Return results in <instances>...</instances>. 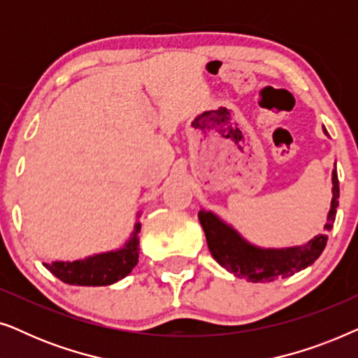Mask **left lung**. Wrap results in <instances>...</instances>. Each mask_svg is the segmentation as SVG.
Returning a JSON list of instances; mask_svg holds the SVG:
<instances>
[{"label": "left lung", "mask_w": 358, "mask_h": 358, "mask_svg": "<svg viewBox=\"0 0 358 358\" xmlns=\"http://www.w3.org/2000/svg\"><path fill=\"white\" fill-rule=\"evenodd\" d=\"M327 135V130L322 127ZM337 207H339V179L337 169H332V200L327 213L326 231H331L334 224ZM199 220L202 224L210 252L220 266L231 272L234 277L246 278L248 282H273L285 278L311 266L324 251L327 234H317L303 246L264 249L248 243L236 229L220 220L212 212L200 210Z\"/></svg>", "instance_id": "obj_1"}]
</instances>
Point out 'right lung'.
Returning <instances> with one entry per match:
<instances>
[{"label":"right lung","mask_w":358,"mask_h":358,"mask_svg":"<svg viewBox=\"0 0 358 358\" xmlns=\"http://www.w3.org/2000/svg\"><path fill=\"white\" fill-rule=\"evenodd\" d=\"M141 224L136 223L134 233L124 248L117 251L94 254L81 261L73 262H52L43 264L57 278L68 285L81 287H102L112 285L120 278L129 275L138 264V233Z\"/></svg>","instance_id":"obj_1"}]
</instances>
